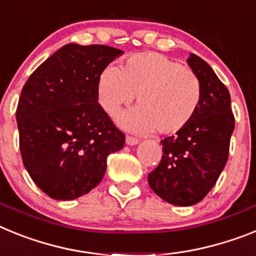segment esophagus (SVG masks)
<instances>
[{
  "mask_svg": "<svg viewBox=\"0 0 256 256\" xmlns=\"http://www.w3.org/2000/svg\"><path fill=\"white\" fill-rule=\"evenodd\" d=\"M138 143H139V139H136V138H132V136L126 138V144H128V146H136Z\"/></svg>",
  "mask_w": 256,
  "mask_h": 256,
  "instance_id": "obj_1",
  "label": "esophagus"
}]
</instances>
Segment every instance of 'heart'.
I'll list each match as a JSON object with an SVG mask.
<instances>
[{
    "label": "heart",
    "instance_id": "1",
    "mask_svg": "<svg viewBox=\"0 0 256 256\" xmlns=\"http://www.w3.org/2000/svg\"><path fill=\"white\" fill-rule=\"evenodd\" d=\"M96 90L99 104L110 116L128 106L136 94L140 106L122 114L120 122L142 134L154 128L161 134L180 131L194 117L202 94L192 70L160 52L132 55L120 70L106 66Z\"/></svg>",
    "mask_w": 256,
    "mask_h": 256
}]
</instances>
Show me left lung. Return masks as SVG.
I'll return each mask as SVG.
<instances>
[{
    "mask_svg": "<svg viewBox=\"0 0 256 256\" xmlns=\"http://www.w3.org/2000/svg\"><path fill=\"white\" fill-rule=\"evenodd\" d=\"M201 84V103L192 121L162 143L161 162L148 175L153 192L176 206H192L215 186L230 153L234 130L230 95L204 59H186Z\"/></svg>",
    "mask_w": 256,
    "mask_h": 256,
    "instance_id": "8db88e82",
    "label": "left lung"
}]
</instances>
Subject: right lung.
<instances>
[{
    "label": "right lung",
    "mask_w": 256,
    "mask_h": 256,
    "mask_svg": "<svg viewBox=\"0 0 256 256\" xmlns=\"http://www.w3.org/2000/svg\"><path fill=\"white\" fill-rule=\"evenodd\" d=\"M124 54L106 45L68 44L30 76L16 110L24 168L42 192L74 200L100 183L106 157L125 135L98 103V78Z\"/></svg>",
    "instance_id": "right-lung-1"
}]
</instances>
